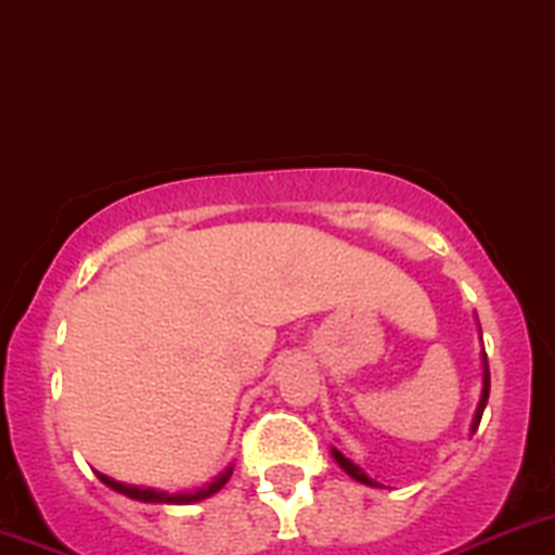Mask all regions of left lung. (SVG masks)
<instances>
[{
	"label": "left lung",
	"instance_id": "left-lung-1",
	"mask_svg": "<svg viewBox=\"0 0 555 555\" xmlns=\"http://www.w3.org/2000/svg\"><path fill=\"white\" fill-rule=\"evenodd\" d=\"M480 362H483V389H480V402H478V411H475V416H473V427H469V433H475V429H478L480 416H483V408H486V402H489L491 378H489V360H486V351H480ZM333 459L340 464V469H344L346 475H351V478L360 480V483H365V486H378L376 480L367 478V475L362 473V469L357 467V464L351 462V459H346L344 453H340L338 449H333Z\"/></svg>",
	"mask_w": 555,
	"mask_h": 555
}]
</instances>
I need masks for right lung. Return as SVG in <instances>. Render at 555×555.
Returning <instances> with one entry per match:
<instances>
[{"mask_svg":"<svg viewBox=\"0 0 555 555\" xmlns=\"http://www.w3.org/2000/svg\"><path fill=\"white\" fill-rule=\"evenodd\" d=\"M99 480H102L104 486H109V489L120 491V494H126L128 500H139V502H153V505H193V502H201L206 500V496L217 494V491L222 489V486L231 480L233 475V467H228L225 473L217 475L211 483L201 486V489L195 491H177V494H169V491H160V489H139V486H131V483H120V480L109 478V475L104 473H96Z\"/></svg>","mask_w":555,"mask_h":555,"instance_id":"obj_1","label":"right lung"}]
</instances>
